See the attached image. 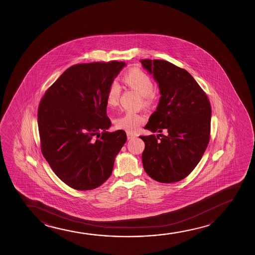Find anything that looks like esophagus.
Segmentation results:
<instances>
[{
    "mask_svg": "<svg viewBox=\"0 0 255 255\" xmlns=\"http://www.w3.org/2000/svg\"><path fill=\"white\" fill-rule=\"evenodd\" d=\"M135 136H136L135 134H133V133L130 132H127V138H128V139H132V138H134Z\"/></svg>",
    "mask_w": 255,
    "mask_h": 255,
    "instance_id": "obj_1",
    "label": "esophagus"
}]
</instances>
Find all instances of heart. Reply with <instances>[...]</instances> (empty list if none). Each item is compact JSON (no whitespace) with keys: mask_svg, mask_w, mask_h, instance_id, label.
Returning <instances> with one entry per match:
<instances>
[{"mask_svg":"<svg viewBox=\"0 0 255 255\" xmlns=\"http://www.w3.org/2000/svg\"><path fill=\"white\" fill-rule=\"evenodd\" d=\"M125 83L129 87L137 91L143 97V103L144 105H150L154 98L153 82L147 74L142 70L134 69L129 70L125 76ZM120 85L118 82H112L109 87L106 102L110 107H115L119 104L120 97ZM145 122V118L141 114L135 112H126L121 117L116 119L117 128L124 129L126 131H135Z\"/></svg>","mask_w":255,"mask_h":255,"instance_id":"1","label":"heart"}]
</instances>
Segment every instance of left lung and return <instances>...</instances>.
Segmentation results:
<instances>
[{
    "mask_svg": "<svg viewBox=\"0 0 255 255\" xmlns=\"http://www.w3.org/2000/svg\"><path fill=\"white\" fill-rule=\"evenodd\" d=\"M153 76L161 97L144 129L166 135L140 136L143 169L161 183L187 177L208 145L212 109L206 93L186 70L164 60L140 61Z\"/></svg>",
    "mask_w": 255,
    "mask_h": 255,
    "instance_id": "1",
    "label": "left lung"
}]
</instances>
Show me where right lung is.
<instances>
[{
	"label": "right lung",
	"instance_id": "add662e5",
	"mask_svg": "<svg viewBox=\"0 0 255 255\" xmlns=\"http://www.w3.org/2000/svg\"><path fill=\"white\" fill-rule=\"evenodd\" d=\"M125 62L70 67L47 90L37 120L42 155L71 188L95 189L112 175L115 157L127 140L123 129L108 132L106 95Z\"/></svg>",
	"mask_w": 255,
	"mask_h": 255
}]
</instances>
